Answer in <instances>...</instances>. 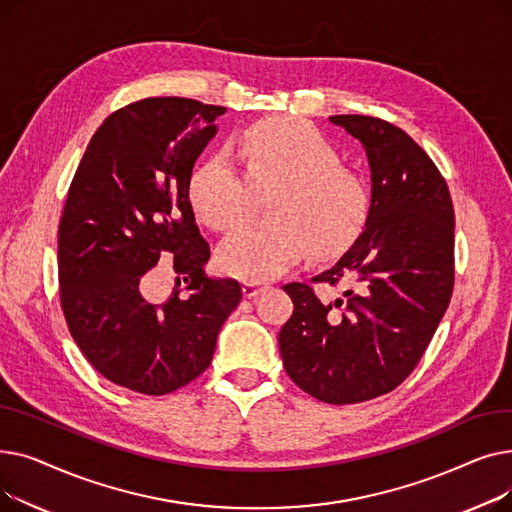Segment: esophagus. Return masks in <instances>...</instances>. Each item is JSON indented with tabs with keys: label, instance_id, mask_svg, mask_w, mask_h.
I'll return each instance as SVG.
<instances>
[{
	"label": "esophagus",
	"instance_id": "obj_1",
	"mask_svg": "<svg viewBox=\"0 0 512 512\" xmlns=\"http://www.w3.org/2000/svg\"><path fill=\"white\" fill-rule=\"evenodd\" d=\"M267 286L265 284H261V282H245L242 284V294H245L247 299H253V297H257L259 292H263Z\"/></svg>",
	"mask_w": 512,
	"mask_h": 512
}]
</instances>
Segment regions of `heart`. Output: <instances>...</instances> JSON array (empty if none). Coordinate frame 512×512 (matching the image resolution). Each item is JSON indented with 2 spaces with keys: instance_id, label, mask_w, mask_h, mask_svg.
I'll use <instances>...</instances> for the list:
<instances>
[{
  "instance_id": "b5f03b06",
  "label": "heart",
  "mask_w": 512,
  "mask_h": 512,
  "mask_svg": "<svg viewBox=\"0 0 512 512\" xmlns=\"http://www.w3.org/2000/svg\"><path fill=\"white\" fill-rule=\"evenodd\" d=\"M230 157H209L188 176V201L215 230L245 222L267 197L270 222L232 232L218 249L220 270L261 282L286 272L307 253L330 259L363 230L369 195L363 178L344 166L336 145L299 118H267L242 130Z\"/></svg>"
}]
</instances>
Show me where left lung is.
I'll use <instances>...</instances> for the list:
<instances>
[{"mask_svg": "<svg viewBox=\"0 0 512 512\" xmlns=\"http://www.w3.org/2000/svg\"><path fill=\"white\" fill-rule=\"evenodd\" d=\"M361 141L371 170L365 230L313 278L344 284L321 301L292 282L278 334L290 380L317 400L353 405L394 390L423 357L454 284V209L446 180L405 130L371 116H330Z\"/></svg>", "mask_w": 512, "mask_h": 512, "instance_id": "8db88e82", "label": "left lung"}]
</instances>
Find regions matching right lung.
Instances as JSON below:
<instances>
[{
	"label": "right lung",
	"mask_w": 512,
	"mask_h": 512,
	"mask_svg": "<svg viewBox=\"0 0 512 512\" xmlns=\"http://www.w3.org/2000/svg\"><path fill=\"white\" fill-rule=\"evenodd\" d=\"M226 107L149 97L97 128L78 164L58 232L60 299L87 361L122 388L161 396L201 375L240 284L205 274L209 245L188 201V176ZM175 257L187 292L144 297L146 272Z\"/></svg>",
	"instance_id": "obj_1"
}]
</instances>
